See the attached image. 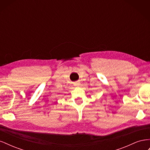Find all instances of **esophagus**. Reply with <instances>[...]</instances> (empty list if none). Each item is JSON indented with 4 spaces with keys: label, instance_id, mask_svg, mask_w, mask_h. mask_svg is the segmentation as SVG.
<instances>
[{
    "label": "esophagus",
    "instance_id": "obj_1",
    "mask_svg": "<svg viewBox=\"0 0 150 150\" xmlns=\"http://www.w3.org/2000/svg\"><path fill=\"white\" fill-rule=\"evenodd\" d=\"M75 84H76V85H77V86H79V85L80 84V83H79V82H76V83H75Z\"/></svg>",
    "mask_w": 150,
    "mask_h": 150
}]
</instances>
